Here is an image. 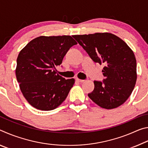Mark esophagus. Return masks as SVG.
I'll return each instance as SVG.
<instances>
[{
	"label": "esophagus",
	"mask_w": 148,
	"mask_h": 148,
	"mask_svg": "<svg viewBox=\"0 0 148 148\" xmlns=\"http://www.w3.org/2000/svg\"><path fill=\"white\" fill-rule=\"evenodd\" d=\"M76 81H77V82H79V83H83V82H85L84 80H83V79H78V78L76 79Z\"/></svg>",
	"instance_id": "34e87169"
}]
</instances>
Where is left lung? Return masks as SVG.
I'll return each mask as SVG.
<instances>
[{
  "label": "left lung",
  "instance_id": "obj_1",
  "mask_svg": "<svg viewBox=\"0 0 148 148\" xmlns=\"http://www.w3.org/2000/svg\"><path fill=\"white\" fill-rule=\"evenodd\" d=\"M75 40L95 62L103 64L105 79L94 81L88 96L106 109L121 106L128 99L137 78L136 60L132 49L118 36L108 32L74 35Z\"/></svg>",
  "mask_w": 148,
  "mask_h": 148
}]
</instances>
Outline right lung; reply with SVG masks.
<instances>
[{
    "mask_svg": "<svg viewBox=\"0 0 148 148\" xmlns=\"http://www.w3.org/2000/svg\"><path fill=\"white\" fill-rule=\"evenodd\" d=\"M77 42L71 36L34 38L19 52L16 74L20 89L35 108L56 109L68 96L74 79L65 78L56 72L69 49Z\"/></svg>",
    "mask_w": 148,
    "mask_h": 148,
    "instance_id": "obj_1",
    "label": "right lung"
}]
</instances>
